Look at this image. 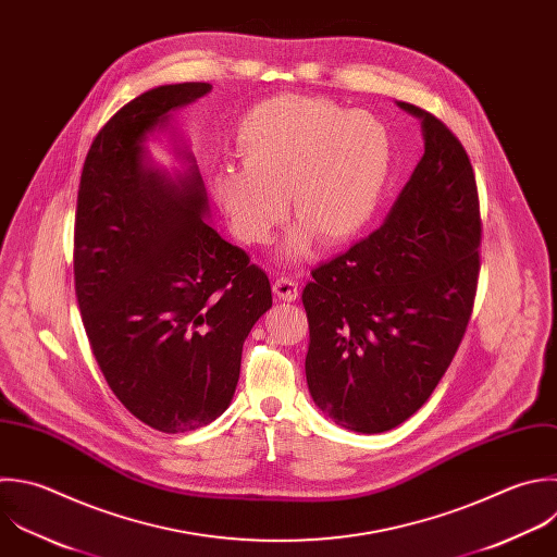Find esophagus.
Masks as SVG:
<instances>
[{
	"mask_svg": "<svg viewBox=\"0 0 557 557\" xmlns=\"http://www.w3.org/2000/svg\"><path fill=\"white\" fill-rule=\"evenodd\" d=\"M272 292H274V296H276L278 300L292 302V300L298 298V283L292 281V278H287V276H281V278L274 281Z\"/></svg>",
	"mask_w": 557,
	"mask_h": 557,
	"instance_id": "34e87169",
	"label": "esophagus"
}]
</instances>
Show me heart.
<instances>
[{"instance_id":"heart-1","label":"heart","mask_w":557,"mask_h":557,"mask_svg":"<svg viewBox=\"0 0 557 557\" xmlns=\"http://www.w3.org/2000/svg\"><path fill=\"white\" fill-rule=\"evenodd\" d=\"M242 168L211 176V196L233 235L265 244L287 213L298 220L281 257L305 259L315 237L339 246L359 237L376 215L394 168L387 126L368 111L326 98L278 96L255 107L237 126Z\"/></svg>"}]
</instances>
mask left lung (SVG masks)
<instances>
[{
	"mask_svg": "<svg viewBox=\"0 0 557 557\" xmlns=\"http://www.w3.org/2000/svg\"><path fill=\"white\" fill-rule=\"evenodd\" d=\"M424 154L385 222L311 272L305 359L313 403L339 426L383 433L413 416L450 366L479 276V198L459 139L431 113Z\"/></svg>",
	"mask_w": 557,
	"mask_h": 557,
	"instance_id": "left-lung-1",
	"label": "left lung"
}]
</instances>
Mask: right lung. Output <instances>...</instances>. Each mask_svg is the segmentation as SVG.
Instances as JSON below:
<instances>
[{
    "mask_svg": "<svg viewBox=\"0 0 557 557\" xmlns=\"http://www.w3.org/2000/svg\"><path fill=\"white\" fill-rule=\"evenodd\" d=\"M211 89L163 85L120 109L94 139L78 189L74 276L91 350L122 405L163 433L228 409L244 342L272 307L268 274L207 224L187 146L174 148L185 161L174 174L146 148Z\"/></svg>",
    "mask_w": 557,
    "mask_h": 557,
    "instance_id": "obj_1",
    "label": "right lung"
}]
</instances>
